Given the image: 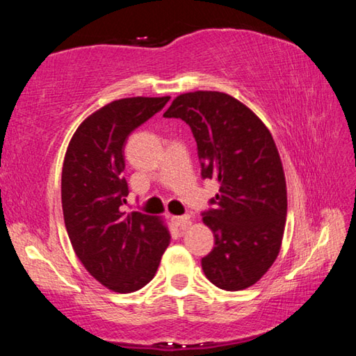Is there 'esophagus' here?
I'll use <instances>...</instances> for the list:
<instances>
[{
    "label": "esophagus",
    "instance_id": "1",
    "mask_svg": "<svg viewBox=\"0 0 356 356\" xmlns=\"http://www.w3.org/2000/svg\"><path fill=\"white\" fill-rule=\"evenodd\" d=\"M171 221L174 222V225L179 226L180 229H186L190 226V215H182V216H172Z\"/></svg>",
    "mask_w": 356,
    "mask_h": 356
}]
</instances>
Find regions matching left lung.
I'll return each mask as SVG.
<instances>
[{"label":"left lung","instance_id":"left-lung-1","mask_svg":"<svg viewBox=\"0 0 356 356\" xmlns=\"http://www.w3.org/2000/svg\"><path fill=\"white\" fill-rule=\"evenodd\" d=\"M190 125L201 176L220 184L202 213L213 250L204 275L225 291H243L262 278L280 254L287 215L286 177L270 130L242 102L218 91L180 94L163 114Z\"/></svg>","mask_w":356,"mask_h":356}]
</instances>
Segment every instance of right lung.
Returning a JSON list of instances; mask_svg holds the SVG:
<instances>
[{"instance_id": "right-lung-1", "label": "right lung", "mask_w": 356, "mask_h": 356, "mask_svg": "<svg viewBox=\"0 0 356 356\" xmlns=\"http://www.w3.org/2000/svg\"><path fill=\"white\" fill-rule=\"evenodd\" d=\"M170 97H127L80 124L64 156L61 200L72 248L84 268L113 292L129 293L154 278L170 245L160 216L125 213L124 146L129 135Z\"/></svg>"}]
</instances>
